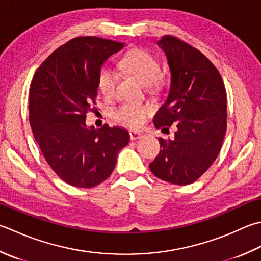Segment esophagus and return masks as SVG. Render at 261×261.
I'll return each instance as SVG.
<instances>
[{
	"label": "esophagus",
	"mask_w": 261,
	"mask_h": 261,
	"mask_svg": "<svg viewBox=\"0 0 261 261\" xmlns=\"http://www.w3.org/2000/svg\"><path fill=\"white\" fill-rule=\"evenodd\" d=\"M129 135H130L131 140H138V139H140V138H142V132L138 131V130L129 131Z\"/></svg>",
	"instance_id": "esophagus-1"
}]
</instances>
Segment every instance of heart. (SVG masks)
Listing matches in <instances>:
<instances>
[{"label":"heart","mask_w":261,"mask_h":261,"mask_svg":"<svg viewBox=\"0 0 261 261\" xmlns=\"http://www.w3.org/2000/svg\"><path fill=\"white\" fill-rule=\"evenodd\" d=\"M120 66L127 74L134 75L145 86L154 88L163 85V76L160 74L161 65L158 60L146 49L137 48L124 55L120 61ZM117 76L115 71L109 65H104L98 72V88L106 97L113 96ZM149 113L146 105L124 103L113 111V119L124 126L136 127L144 123Z\"/></svg>","instance_id":"1"}]
</instances>
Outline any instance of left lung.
Instances as JSON below:
<instances>
[{
  "mask_svg": "<svg viewBox=\"0 0 261 261\" xmlns=\"http://www.w3.org/2000/svg\"><path fill=\"white\" fill-rule=\"evenodd\" d=\"M157 45L166 54L171 87L154 124L166 131L174 125L176 131L172 139L160 138L162 149L149 168L163 181L186 186L198 180L221 151L227 125L226 90L216 66L200 50L171 35Z\"/></svg>",
  "mask_w": 261,
  "mask_h": 261,
  "instance_id": "obj_1",
  "label": "left lung"
}]
</instances>
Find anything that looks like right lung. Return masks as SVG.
<instances>
[{
  "label": "right lung",
  "mask_w": 261,
  "mask_h": 261,
  "mask_svg": "<svg viewBox=\"0 0 261 261\" xmlns=\"http://www.w3.org/2000/svg\"><path fill=\"white\" fill-rule=\"evenodd\" d=\"M125 44L94 36L76 37L50 54L36 71L29 91V122L46 162L76 188H93L113 172L119 151L129 144L120 126L87 127L96 104L98 72Z\"/></svg>",
  "instance_id": "obj_1"
}]
</instances>
